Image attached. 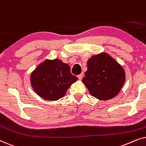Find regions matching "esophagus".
<instances>
[{
  "label": "esophagus",
  "mask_w": 146,
  "mask_h": 146,
  "mask_svg": "<svg viewBox=\"0 0 146 146\" xmlns=\"http://www.w3.org/2000/svg\"><path fill=\"white\" fill-rule=\"evenodd\" d=\"M78 78L79 80L82 79V78H83V73H81V74H80L79 75H78Z\"/></svg>",
  "instance_id": "1"
}]
</instances>
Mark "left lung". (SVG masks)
I'll return each instance as SVG.
<instances>
[{
  "label": "left lung",
  "instance_id": "left-lung-1",
  "mask_svg": "<svg viewBox=\"0 0 146 146\" xmlns=\"http://www.w3.org/2000/svg\"><path fill=\"white\" fill-rule=\"evenodd\" d=\"M83 83L91 96L106 100L119 93L125 82L123 68L106 53L94 56L88 61Z\"/></svg>",
  "mask_w": 146,
  "mask_h": 146
}]
</instances>
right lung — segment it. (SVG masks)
Masks as SVG:
<instances>
[{
    "mask_svg": "<svg viewBox=\"0 0 146 146\" xmlns=\"http://www.w3.org/2000/svg\"><path fill=\"white\" fill-rule=\"evenodd\" d=\"M78 78L70 72L69 65L60 60H46L32 73L31 85L39 96L46 100H57L65 95L67 90Z\"/></svg>",
    "mask_w": 146,
    "mask_h": 146,
    "instance_id": "obj_1",
    "label": "right lung"
}]
</instances>
